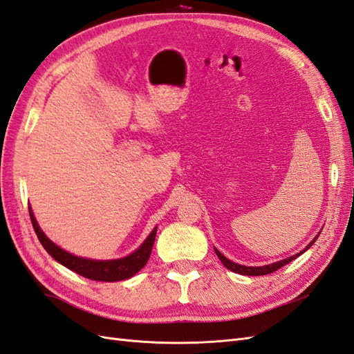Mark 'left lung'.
<instances>
[{"label": "left lung", "instance_id": "1", "mask_svg": "<svg viewBox=\"0 0 354 354\" xmlns=\"http://www.w3.org/2000/svg\"><path fill=\"white\" fill-rule=\"evenodd\" d=\"M316 240H317V236L314 238V240L307 245V248H310ZM307 248H305V250H307ZM214 250H216V254H217L218 259L222 261V263L226 266L227 270H231V271L238 272V274H243V275H265V274H271V272H274V271H277V270H280L281 266L288 265L289 262H292L293 259H296V257H298L299 254H302V253L305 252V250H304V252H301V253H298V254L288 257V259L280 261V262H275V263H271V265H265V266H244V265H238V263H235V262H232V261H229L227 257H225L221 252L217 250V248H214Z\"/></svg>", "mask_w": 354, "mask_h": 354}]
</instances>
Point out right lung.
<instances>
[{
    "label": "right lung",
    "instance_id": "add662e5",
    "mask_svg": "<svg viewBox=\"0 0 354 354\" xmlns=\"http://www.w3.org/2000/svg\"><path fill=\"white\" fill-rule=\"evenodd\" d=\"M30 216H31L34 231L38 236V240H40L41 245L46 248V252L49 253L55 261H58L68 270L77 272L79 275L84 277V279L95 280V281H120V280L129 279L132 275H136L149 261L151 247H153V243H155L156 229H158L155 227L153 231H151V234L147 236V240L140 245L138 250H136L127 257H122V259H116V261H91V259H84V257L70 254L68 252L62 250L61 247L53 244L49 238L43 234L40 226H38L31 208H30Z\"/></svg>",
    "mask_w": 354,
    "mask_h": 354
}]
</instances>
